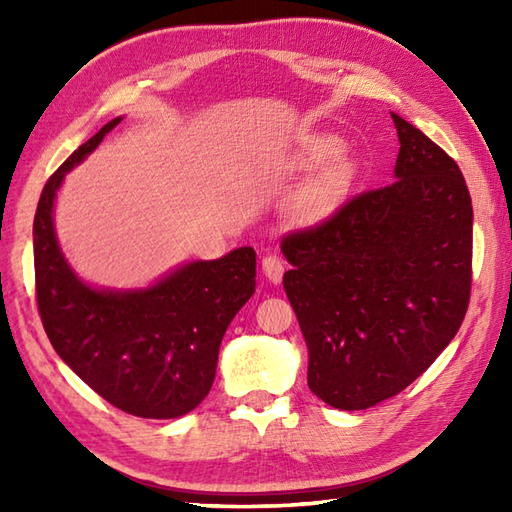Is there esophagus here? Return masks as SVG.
Instances as JSON below:
<instances>
[{"instance_id": "1", "label": "esophagus", "mask_w": 512, "mask_h": 512, "mask_svg": "<svg viewBox=\"0 0 512 512\" xmlns=\"http://www.w3.org/2000/svg\"><path fill=\"white\" fill-rule=\"evenodd\" d=\"M262 270H264V275H266L270 281H273V284H279L281 277H284V270H286L284 259H281L279 255L268 253V255L262 259Z\"/></svg>"}]
</instances>
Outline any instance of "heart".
<instances>
[{"instance_id":"heart-1","label":"heart","mask_w":512,"mask_h":512,"mask_svg":"<svg viewBox=\"0 0 512 512\" xmlns=\"http://www.w3.org/2000/svg\"><path fill=\"white\" fill-rule=\"evenodd\" d=\"M341 143L336 138H317L303 149L301 154V167L303 169H317L325 162H330L334 158L341 156ZM352 176V167L347 162H334L328 169H325L321 176L314 178L306 189L299 193V198L295 202L299 213L314 215L321 213L323 209L339 198V195L345 191L347 182H350Z\"/></svg>"}]
</instances>
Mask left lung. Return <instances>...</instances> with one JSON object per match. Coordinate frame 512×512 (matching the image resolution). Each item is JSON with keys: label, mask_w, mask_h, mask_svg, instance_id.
<instances>
[{"label": "left lung", "mask_w": 512, "mask_h": 512, "mask_svg": "<svg viewBox=\"0 0 512 512\" xmlns=\"http://www.w3.org/2000/svg\"><path fill=\"white\" fill-rule=\"evenodd\" d=\"M396 180L281 239L308 387L345 411L400 394L458 334L471 299L473 204L447 151L391 114Z\"/></svg>", "instance_id": "left-lung-1"}]
</instances>
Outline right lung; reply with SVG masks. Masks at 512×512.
<instances>
[{
	"instance_id": "obj_1",
	"label": "right lung",
	"mask_w": 512,
	"mask_h": 512,
	"mask_svg": "<svg viewBox=\"0 0 512 512\" xmlns=\"http://www.w3.org/2000/svg\"><path fill=\"white\" fill-rule=\"evenodd\" d=\"M118 123L76 149L41 191L32 224L37 308L54 352L101 398L132 416L178 418L209 394L222 336L255 292V250L191 262L145 290L83 284L54 235V195Z\"/></svg>"
}]
</instances>
